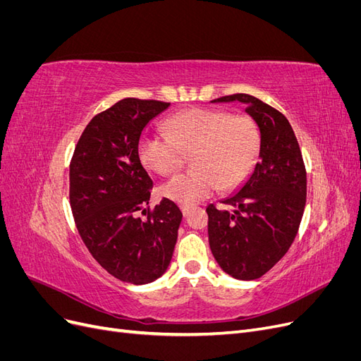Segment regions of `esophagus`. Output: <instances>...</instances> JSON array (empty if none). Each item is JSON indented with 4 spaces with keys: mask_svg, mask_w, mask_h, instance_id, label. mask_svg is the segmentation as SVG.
<instances>
[{
    "mask_svg": "<svg viewBox=\"0 0 361 361\" xmlns=\"http://www.w3.org/2000/svg\"><path fill=\"white\" fill-rule=\"evenodd\" d=\"M194 209V206H191V204H180V211H182V214L187 216V215H190V212Z\"/></svg>",
    "mask_w": 361,
    "mask_h": 361,
    "instance_id": "esophagus-1",
    "label": "esophagus"
}]
</instances>
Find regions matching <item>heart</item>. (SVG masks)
<instances>
[{"label":"heart","instance_id":"1","mask_svg":"<svg viewBox=\"0 0 361 361\" xmlns=\"http://www.w3.org/2000/svg\"><path fill=\"white\" fill-rule=\"evenodd\" d=\"M166 133H146L140 138L141 164L158 174H171L192 154L190 173L164 183L162 194L179 203H195L218 188H236L253 170L260 152V130L250 116L224 110L194 108L170 117Z\"/></svg>","mask_w":361,"mask_h":361}]
</instances>
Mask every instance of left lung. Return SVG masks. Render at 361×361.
I'll return each mask as SVG.
<instances>
[{
  "label": "left lung",
  "instance_id": "8db88e82",
  "mask_svg": "<svg viewBox=\"0 0 361 361\" xmlns=\"http://www.w3.org/2000/svg\"><path fill=\"white\" fill-rule=\"evenodd\" d=\"M243 102L260 130L259 161L241 190L206 207L209 245L218 265L239 280H255L288 253L298 233L307 174L289 120L255 96L236 93L212 102Z\"/></svg>",
  "mask_w": 361,
  "mask_h": 361
}]
</instances>
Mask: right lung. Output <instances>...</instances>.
I'll use <instances>...</instances> for the list:
<instances>
[{
    "label": "right lung",
    "mask_w": 361,
    "mask_h": 361,
    "mask_svg": "<svg viewBox=\"0 0 361 361\" xmlns=\"http://www.w3.org/2000/svg\"><path fill=\"white\" fill-rule=\"evenodd\" d=\"M169 106L135 97L116 102L85 126L71 161L69 199L82 243L104 269L133 285L167 271L182 221L169 199L149 209L154 182L138 157L143 129Z\"/></svg>",
    "instance_id": "obj_1"
}]
</instances>
